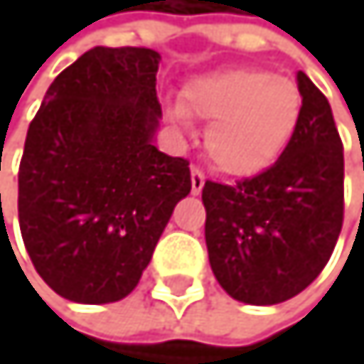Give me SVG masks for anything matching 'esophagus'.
Masks as SVG:
<instances>
[{
	"label": "esophagus",
	"instance_id": "1",
	"mask_svg": "<svg viewBox=\"0 0 364 364\" xmlns=\"http://www.w3.org/2000/svg\"><path fill=\"white\" fill-rule=\"evenodd\" d=\"M205 186V174L198 168H192V194H200Z\"/></svg>",
	"mask_w": 364,
	"mask_h": 364
}]
</instances>
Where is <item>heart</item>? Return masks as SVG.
<instances>
[{
  "instance_id": "b5f03b06",
  "label": "heart",
  "mask_w": 364,
  "mask_h": 364,
  "mask_svg": "<svg viewBox=\"0 0 364 364\" xmlns=\"http://www.w3.org/2000/svg\"><path fill=\"white\" fill-rule=\"evenodd\" d=\"M170 115L178 124L188 115L207 122L209 159L231 176H253L271 168L295 135L301 93L264 69H229L190 80Z\"/></svg>"
}]
</instances>
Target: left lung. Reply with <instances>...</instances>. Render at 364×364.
Wrapping results in <instances>:
<instances>
[{"mask_svg":"<svg viewBox=\"0 0 364 364\" xmlns=\"http://www.w3.org/2000/svg\"><path fill=\"white\" fill-rule=\"evenodd\" d=\"M301 115L279 159L253 178L205 181L209 264L229 297L275 306L328 264L343 227V144L328 97L297 72Z\"/></svg>","mask_w":364,"mask_h":364,"instance_id":"left-lung-1","label":"left lung"}]
</instances>
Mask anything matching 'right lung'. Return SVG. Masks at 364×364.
I'll return each mask as SVG.
<instances>
[{"instance_id": "1", "label": "right lung", "mask_w": 364, "mask_h": 364, "mask_svg": "<svg viewBox=\"0 0 364 364\" xmlns=\"http://www.w3.org/2000/svg\"><path fill=\"white\" fill-rule=\"evenodd\" d=\"M159 52H85L54 78L19 166V227L43 282L76 304H113L139 284L190 164L155 146Z\"/></svg>"}]
</instances>
